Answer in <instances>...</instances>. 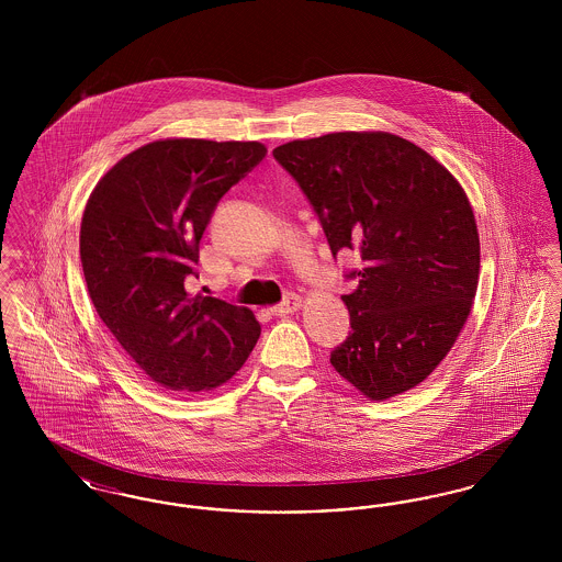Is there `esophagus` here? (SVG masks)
<instances>
[{
	"instance_id": "esophagus-1",
	"label": "esophagus",
	"mask_w": 562,
	"mask_h": 562,
	"mask_svg": "<svg viewBox=\"0 0 562 562\" xmlns=\"http://www.w3.org/2000/svg\"><path fill=\"white\" fill-rule=\"evenodd\" d=\"M299 307H301V296H299V294H289L280 305H276V307L271 310V314L278 316V318H282V316L293 314Z\"/></svg>"
}]
</instances>
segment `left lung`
<instances>
[{"label":"left lung","instance_id":"left-lung-1","mask_svg":"<svg viewBox=\"0 0 562 562\" xmlns=\"http://www.w3.org/2000/svg\"><path fill=\"white\" fill-rule=\"evenodd\" d=\"M273 158L321 218L333 257L358 250L351 333L330 364L371 401L422 383L449 353L479 289L481 240L453 175L390 133L291 140Z\"/></svg>","mask_w":562,"mask_h":562}]
</instances>
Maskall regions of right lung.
Segmentation results:
<instances>
[{
    "label": "right lung",
    "mask_w": 562,
    "mask_h": 562,
    "mask_svg": "<svg viewBox=\"0 0 562 562\" xmlns=\"http://www.w3.org/2000/svg\"><path fill=\"white\" fill-rule=\"evenodd\" d=\"M257 140L166 138L138 147L97 183L80 257L97 314L156 383L213 390L238 373L261 326L248 307L189 294L218 200L266 158Z\"/></svg>",
    "instance_id": "obj_1"
}]
</instances>
